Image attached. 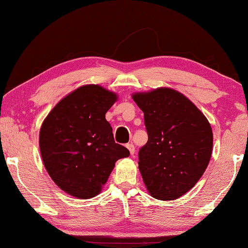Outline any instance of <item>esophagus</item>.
<instances>
[{
  "instance_id": "34e87169",
  "label": "esophagus",
  "mask_w": 248,
  "mask_h": 248,
  "mask_svg": "<svg viewBox=\"0 0 248 248\" xmlns=\"http://www.w3.org/2000/svg\"><path fill=\"white\" fill-rule=\"evenodd\" d=\"M125 146H127V149L129 150V152H130V154H131V155H133L134 154V145L132 144V143H128L127 145H125Z\"/></svg>"
}]
</instances>
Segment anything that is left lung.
I'll return each mask as SVG.
<instances>
[{"mask_svg": "<svg viewBox=\"0 0 248 248\" xmlns=\"http://www.w3.org/2000/svg\"><path fill=\"white\" fill-rule=\"evenodd\" d=\"M132 98L144 114L149 140L139 151V170L149 194L174 200L189 191L203 175L212 154L208 119L179 92L159 89Z\"/></svg>", "mask_w": 248, "mask_h": 248, "instance_id": "obj_1", "label": "left lung"}]
</instances>
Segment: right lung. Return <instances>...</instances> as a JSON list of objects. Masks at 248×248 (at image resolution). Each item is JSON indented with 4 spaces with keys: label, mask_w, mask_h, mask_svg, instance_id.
<instances>
[{
    "label": "right lung",
    "mask_w": 248,
    "mask_h": 248,
    "mask_svg": "<svg viewBox=\"0 0 248 248\" xmlns=\"http://www.w3.org/2000/svg\"><path fill=\"white\" fill-rule=\"evenodd\" d=\"M118 96L95 84L62 98L40 128L44 165L60 189L79 199L97 196L119 158L129 150L116 143L105 118Z\"/></svg>",
    "instance_id": "right-lung-1"
}]
</instances>
